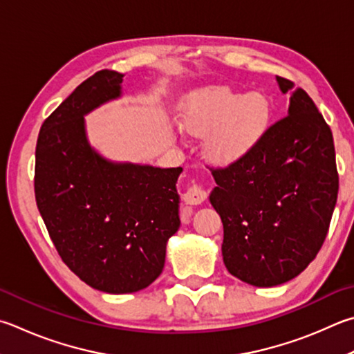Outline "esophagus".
<instances>
[{
	"instance_id": "34e87169",
	"label": "esophagus",
	"mask_w": 354,
	"mask_h": 354,
	"mask_svg": "<svg viewBox=\"0 0 354 354\" xmlns=\"http://www.w3.org/2000/svg\"><path fill=\"white\" fill-rule=\"evenodd\" d=\"M207 198V192H205L203 187H198V185H192L190 189H187V192L184 194V201L185 204L190 205H198L205 201Z\"/></svg>"
}]
</instances>
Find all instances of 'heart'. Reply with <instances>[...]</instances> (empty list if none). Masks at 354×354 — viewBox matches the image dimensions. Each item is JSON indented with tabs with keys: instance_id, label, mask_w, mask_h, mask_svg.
<instances>
[{
	"instance_id": "obj_1",
	"label": "heart",
	"mask_w": 354,
	"mask_h": 354,
	"mask_svg": "<svg viewBox=\"0 0 354 354\" xmlns=\"http://www.w3.org/2000/svg\"><path fill=\"white\" fill-rule=\"evenodd\" d=\"M271 108L260 93H239L210 86L192 93L183 108V125L205 136L204 155L210 162L229 165L241 160L265 136Z\"/></svg>"
}]
</instances>
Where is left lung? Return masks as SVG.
<instances>
[{"label":"left lung","mask_w":354,"mask_h":354,"mask_svg":"<svg viewBox=\"0 0 354 354\" xmlns=\"http://www.w3.org/2000/svg\"><path fill=\"white\" fill-rule=\"evenodd\" d=\"M275 80L289 93L288 115L248 156L212 171L209 196L223 221L224 265L259 288L286 283L316 259L339 189L330 127L304 89Z\"/></svg>","instance_id":"8db88e82"}]
</instances>
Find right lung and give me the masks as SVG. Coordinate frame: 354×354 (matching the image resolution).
I'll list each match as a JSON object with an SVG mask.
<instances>
[{"instance_id": "1", "label": "right lung", "mask_w": 354, "mask_h": 354, "mask_svg": "<svg viewBox=\"0 0 354 354\" xmlns=\"http://www.w3.org/2000/svg\"><path fill=\"white\" fill-rule=\"evenodd\" d=\"M124 74L99 71L44 120L35 150V199L62 260L108 294H130L164 269L178 232L183 173L118 162L89 144L85 115L122 97Z\"/></svg>"}]
</instances>
